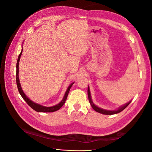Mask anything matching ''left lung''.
I'll use <instances>...</instances> for the list:
<instances>
[{
	"label": "left lung",
	"mask_w": 152,
	"mask_h": 152,
	"mask_svg": "<svg viewBox=\"0 0 152 152\" xmlns=\"http://www.w3.org/2000/svg\"><path fill=\"white\" fill-rule=\"evenodd\" d=\"M87 94H88V98H89V103L91 105L92 108H93L96 112H97L98 113H102V114H104V115H113V114H116V113H118L119 112H122V110H124V109H125L127 106L130 104V103L131 102V101H130L129 102L127 103L126 104H124L123 106H122V107H121L120 108H118L117 110H104V109H102L101 108H99L98 107H97V106L95 105L93 101H92V99H91V93H90V90H89V87L88 86V89H87Z\"/></svg>",
	"instance_id": "left-lung-1"
}]
</instances>
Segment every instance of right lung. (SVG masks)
<instances>
[{
    "instance_id": "right-lung-1",
    "label": "right lung",
    "mask_w": 152,
    "mask_h": 152,
    "mask_svg": "<svg viewBox=\"0 0 152 152\" xmlns=\"http://www.w3.org/2000/svg\"><path fill=\"white\" fill-rule=\"evenodd\" d=\"M22 51H23V49L21 50V52L20 53L19 56H18V61H17V63H16V84H17V87H18V91H19L20 94H21V97L23 98V99L26 102V103L28 104L32 109L35 110L36 112H53L55 111H57V110H58L59 109H60L62 107V106L65 104L66 100V98H67L68 94L69 93V91H70L71 87L72 86V85L73 84H74V82L71 84L70 86H68L62 101L60 103H59L56 105H54V106H53V107H44V106L40 105L39 104L33 102L28 97H27V96L25 95V94L24 93V92L23 91L22 88L21 87L20 82V80H19V75H18V73H19V62L20 60V57L22 54Z\"/></svg>"
}]
</instances>
